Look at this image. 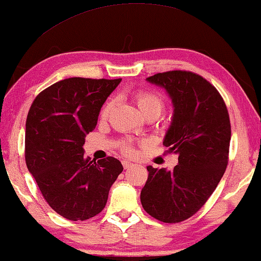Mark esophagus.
Here are the masks:
<instances>
[{"label": "esophagus", "instance_id": "esophagus-1", "mask_svg": "<svg viewBox=\"0 0 261 261\" xmlns=\"http://www.w3.org/2000/svg\"><path fill=\"white\" fill-rule=\"evenodd\" d=\"M122 165H123L124 169H128V168L133 167V164H132L130 162H127V161H123V162H122Z\"/></svg>", "mask_w": 261, "mask_h": 261}]
</instances>
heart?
<instances>
[{
  "mask_svg": "<svg viewBox=\"0 0 261 261\" xmlns=\"http://www.w3.org/2000/svg\"><path fill=\"white\" fill-rule=\"evenodd\" d=\"M133 99L145 117H158L164 109V100L158 92L152 90H138L133 93ZM114 108V100H108L100 110V118L106 120ZM123 154L132 157L135 154L134 145L130 140H122L120 143Z\"/></svg>",
  "mask_w": 261,
  "mask_h": 261,
  "instance_id": "obj_1",
  "label": "heart"
}]
</instances>
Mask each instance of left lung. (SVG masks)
<instances>
[{
	"label": "left lung",
	"instance_id": "obj_1",
	"mask_svg": "<svg viewBox=\"0 0 261 261\" xmlns=\"http://www.w3.org/2000/svg\"><path fill=\"white\" fill-rule=\"evenodd\" d=\"M147 80L164 87L174 117L163 141L178 154L172 170L147 167L141 189L145 211L164 223H180L195 215L217 187L229 161V113L217 89L189 70H169Z\"/></svg>",
	"mask_w": 261,
	"mask_h": 261
}]
</instances>
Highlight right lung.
Here are the masks:
<instances>
[{"instance_id":"obj_1","label":"right lung","mask_w":261,"mask_h":261,"mask_svg":"<svg viewBox=\"0 0 261 261\" xmlns=\"http://www.w3.org/2000/svg\"><path fill=\"white\" fill-rule=\"evenodd\" d=\"M120 83L90 77L57 81L35 98L27 114V169L50 207L69 221H86L103 211L123 170L116 158L91 161L83 148L101 106Z\"/></svg>"}]
</instances>
